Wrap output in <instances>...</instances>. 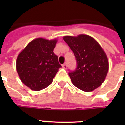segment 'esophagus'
<instances>
[{"label":"esophagus","instance_id":"esophagus-1","mask_svg":"<svg viewBox=\"0 0 125 125\" xmlns=\"http://www.w3.org/2000/svg\"><path fill=\"white\" fill-rule=\"evenodd\" d=\"M67 63H64V64L62 65V67L63 69H65L67 68Z\"/></svg>","mask_w":125,"mask_h":125}]
</instances>
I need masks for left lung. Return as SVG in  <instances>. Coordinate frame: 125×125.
<instances>
[{"instance_id":"left-lung-1","label":"left lung","mask_w":125,"mask_h":125,"mask_svg":"<svg viewBox=\"0 0 125 125\" xmlns=\"http://www.w3.org/2000/svg\"><path fill=\"white\" fill-rule=\"evenodd\" d=\"M77 62L74 71L69 73L73 84L83 91L97 89L104 82L108 71V58L99 43L84 34L63 37Z\"/></svg>"}]
</instances>
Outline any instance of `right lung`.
Masks as SVG:
<instances>
[{"mask_svg": "<svg viewBox=\"0 0 125 125\" xmlns=\"http://www.w3.org/2000/svg\"><path fill=\"white\" fill-rule=\"evenodd\" d=\"M58 40L39 38L32 40L19 54L16 69L21 80L34 91L48 87L62 67L53 51Z\"/></svg>", "mask_w": 125, "mask_h": 125, "instance_id": "obj_1", "label": "right lung"}]
</instances>
